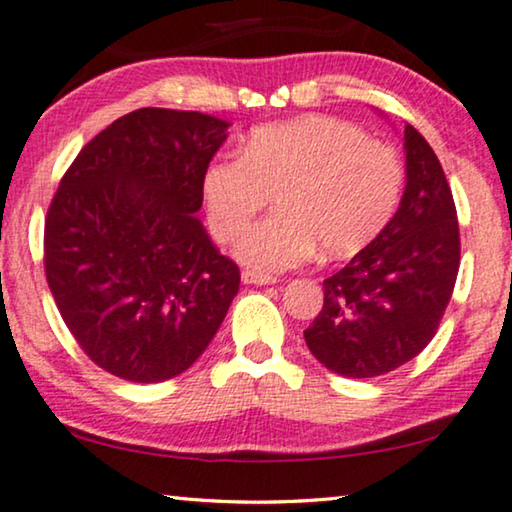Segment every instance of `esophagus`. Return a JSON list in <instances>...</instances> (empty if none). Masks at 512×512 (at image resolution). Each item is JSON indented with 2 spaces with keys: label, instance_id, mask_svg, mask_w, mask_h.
<instances>
[{
  "label": "esophagus",
  "instance_id": "esophagus-1",
  "mask_svg": "<svg viewBox=\"0 0 512 512\" xmlns=\"http://www.w3.org/2000/svg\"><path fill=\"white\" fill-rule=\"evenodd\" d=\"M241 278H243V283H248V285H273L276 283V278L273 276H264V273H257V271H243Z\"/></svg>",
  "mask_w": 512,
  "mask_h": 512
}]
</instances>
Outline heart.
I'll return each instance as SVG.
<instances>
[{
    "label": "heart",
    "instance_id": "obj_1",
    "mask_svg": "<svg viewBox=\"0 0 512 512\" xmlns=\"http://www.w3.org/2000/svg\"><path fill=\"white\" fill-rule=\"evenodd\" d=\"M403 162L390 143L334 115L262 125L241 155H220L204 171V201L220 241L239 236L273 194L278 213L236 243L257 273L287 271L315 250L348 257L390 225L403 192Z\"/></svg>",
    "mask_w": 512,
    "mask_h": 512
}]
</instances>
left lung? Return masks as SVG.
I'll return each mask as SVG.
<instances>
[{
    "mask_svg": "<svg viewBox=\"0 0 512 512\" xmlns=\"http://www.w3.org/2000/svg\"><path fill=\"white\" fill-rule=\"evenodd\" d=\"M406 190L380 236L329 276L304 331L308 350L345 378H376L434 338L459 271V222L443 167L413 125L403 129Z\"/></svg>",
    "mask_w": 512,
    "mask_h": 512,
    "instance_id": "left-lung-1",
    "label": "left lung"
}]
</instances>
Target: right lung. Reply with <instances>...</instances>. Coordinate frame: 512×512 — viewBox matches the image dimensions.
Wrapping results in <instances>:
<instances>
[{"label": "right lung", "instance_id": "right-lung-1", "mask_svg": "<svg viewBox=\"0 0 512 512\" xmlns=\"http://www.w3.org/2000/svg\"><path fill=\"white\" fill-rule=\"evenodd\" d=\"M227 127L197 111L122 115L83 146L50 201V292L85 355L122 380L190 369L239 292V266L194 218Z\"/></svg>", "mask_w": 512, "mask_h": 512}]
</instances>
